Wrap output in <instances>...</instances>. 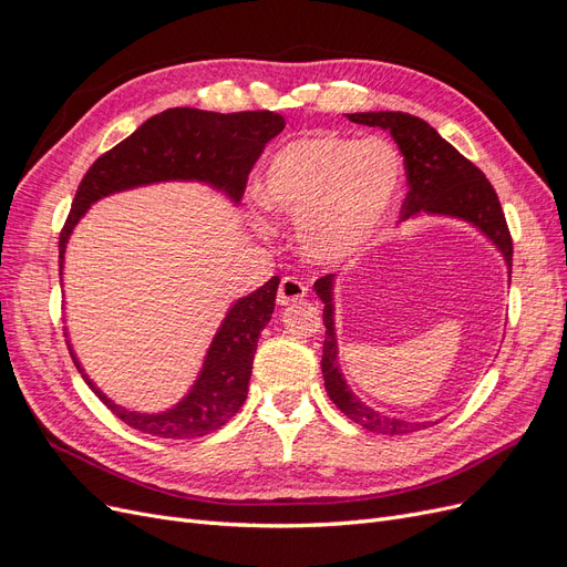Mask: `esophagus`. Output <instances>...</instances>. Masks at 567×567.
<instances>
[{
	"label": "esophagus",
	"instance_id": "1",
	"mask_svg": "<svg viewBox=\"0 0 567 567\" xmlns=\"http://www.w3.org/2000/svg\"><path fill=\"white\" fill-rule=\"evenodd\" d=\"M307 296V288L302 281H298L296 277H286L281 279L279 284V290H277V300L279 305H290L296 300H302Z\"/></svg>",
	"mask_w": 567,
	"mask_h": 567
}]
</instances>
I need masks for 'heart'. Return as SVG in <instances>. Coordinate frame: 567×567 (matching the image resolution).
<instances>
[{
    "mask_svg": "<svg viewBox=\"0 0 567 567\" xmlns=\"http://www.w3.org/2000/svg\"><path fill=\"white\" fill-rule=\"evenodd\" d=\"M402 163L383 140L319 132L286 144L271 158L262 198L298 221L307 257L336 262L367 244L398 194Z\"/></svg>",
    "mask_w": 567,
    "mask_h": 567,
    "instance_id": "heart-1",
    "label": "heart"
}]
</instances>
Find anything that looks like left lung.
<instances>
[{
    "instance_id": "obj_1",
    "label": "left lung",
    "mask_w": 567,
    "mask_h": 567,
    "mask_svg": "<svg viewBox=\"0 0 567 567\" xmlns=\"http://www.w3.org/2000/svg\"><path fill=\"white\" fill-rule=\"evenodd\" d=\"M352 123L369 125V127H383L392 134L398 142L404 169H406V186L409 192L402 200L400 217L406 219L416 213H437V215H452L485 231L494 246L499 248L511 267L513 260V238L506 225V217L502 210L499 196H496L494 186L483 175V169L473 165L468 158L444 142L442 136L425 123V120L409 115L402 111H379V113H352L348 115ZM331 284L333 277H321L315 284L317 296L326 302L323 305V357H321V371L326 392H329L331 402L359 423L364 431L381 433V435H406L416 433L421 427L431 423H406L400 419H390L379 414V411L369 409L364 402H359L352 390L342 381V373L338 369V348H336V333H333V305H331Z\"/></svg>"
}]
</instances>
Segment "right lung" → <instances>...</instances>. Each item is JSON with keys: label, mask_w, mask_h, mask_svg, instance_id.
Returning a JSON list of instances; mask_svg holds the SVG:
<instances>
[{"label": "right lung", "mask_w": 567, "mask_h": 567, "mask_svg": "<svg viewBox=\"0 0 567 567\" xmlns=\"http://www.w3.org/2000/svg\"><path fill=\"white\" fill-rule=\"evenodd\" d=\"M284 125V117L271 111L225 115L198 109H169L148 117L140 130L99 156L84 173L59 236L61 265L68 236L90 208V203L120 188L163 179H203L225 188L234 198H241L252 165ZM277 288L279 277H271L262 288L231 307L213 340L198 383L188 392V398L167 414H132L106 400V394H101L80 371L82 379L96 392V398L134 431L167 440L208 435L225 425L246 402L257 338L271 319ZM71 357L75 359L73 352ZM75 367L80 369L78 362Z\"/></svg>", "instance_id": "obj_1"}]
</instances>
